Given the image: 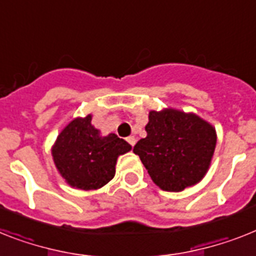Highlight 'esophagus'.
<instances>
[{"mask_svg": "<svg viewBox=\"0 0 256 256\" xmlns=\"http://www.w3.org/2000/svg\"><path fill=\"white\" fill-rule=\"evenodd\" d=\"M126 140H128V143L130 146H132V147H134V144H135V142H136V139L134 138V136H128V138H126Z\"/></svg>", "mask_w": 256, "mask_h": 256, "instance_id": "34e87169", "label": "esophagus"}]
</instances>
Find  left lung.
Here are the masks:
<instances>
[{
	"label": "left lung",
	"mask_w": 256,
	"mask_h": 256,
	"mask_svg": "<svg viewBox=\"0 0 256 256\" xmlns=\"http://www.w3.org/2000/svg\"><path fill=\"white\" fill-rule=\"evenodd\" d=\"M146 132L134 154L161 190L178 192L203 180L218 139L211 124L194 113L168 108L150 112Z\"/></svg>",
	"instance_id": "left-lung-1"
}]
</instances>
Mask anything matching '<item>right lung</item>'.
Instances as JSON below:
<instances>
[{
    "label": "right lung",
    "instance_id": "1",
    "mask_svg": "<svg viewBox=\"0 0 256 256\" xmlns=\"http://www.w3.org/2000/svg\"><path fill=\"white\" fill-rule=\"evenodd\" d=\"M91 120V114L74 118L52 147L60 174L72 188L80 190H98L108 184L116 174L118 156L132 150L113 132L102 136Z\"/></svg>",
    "mask_w": 256,
    "mask_h": 256
}]
</instances>
